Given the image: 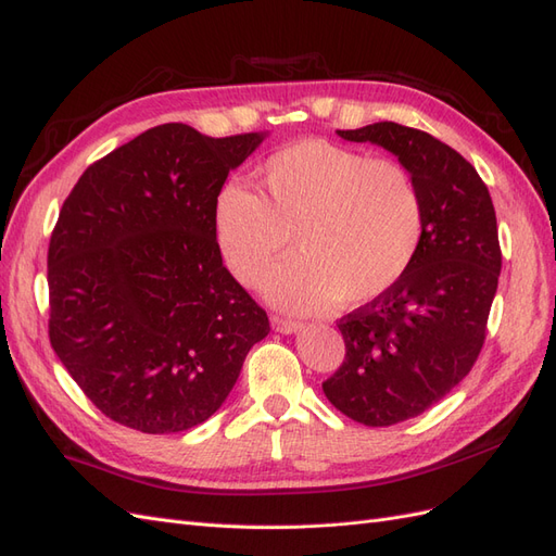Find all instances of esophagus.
<instances>
[{
    "instance_id": "esophagus-1",
    "label": "esophagus",
    "mask_w": 556,
    "mask_h": 556,
    "mask_svg": "<svg viewBox=\"0 0 556 556\" xmlns=\"http://www.w3.org/2000/svg\"><path fill=\"white\" fill-rule=\"evenodd\" d=\"M270 320H273V328H275L277 332H283V334H289V332H298V330L302 328L300 320L286 318V316H279V314H275Z\"/></svg>"
}]
</instances>
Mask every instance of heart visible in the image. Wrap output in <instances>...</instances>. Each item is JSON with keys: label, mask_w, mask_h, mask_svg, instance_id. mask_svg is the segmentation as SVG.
I'll use <instances>...</instances> for the list:
<instances>
[{"label": "heart", "mask_w": 556, "mask_h": 556, "mask_svg": "<svg viewBox=\"0 0 556 556\" xmlns=\"http://www.w3.org/2000/svg\"><path fill=\"white\" fill-rule=\"evenodd\" d=\"M263 195L224 185L212 205L214 240L230 275L256 283L291 242L295 256L265 275V293L291 309L363 307L414 263L425 228L422 191L397 159L298 140L265 159Z\"/></svg>", "instance_id": "heart-1"}]
</instances>
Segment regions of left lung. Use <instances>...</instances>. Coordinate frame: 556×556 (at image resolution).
Instances as JSON below:
<instances>
[{
	"mask_svg": "<svg viewBox=\"0 0 556 556\" xmlns=\"http://www.w3.org/2000/svg\"><path fill=\"white\" fill-rule=\"evenodd\" d=\"M337 134L395 154L425 203L414 263L386 295L339 318L346 355L324 381L344 416L390 427L443 400L478 361L501 273L496 214L476 168L439 138L397 122Z\"/></svg>",
	"mask_w": 556,
	"mask_h": 556,
	"instance_id": "8db88e82",
	"label": "left lung"
}]
</instances>
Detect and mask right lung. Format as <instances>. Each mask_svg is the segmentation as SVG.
Wrapping results in <instances>:
<instances>
[{
    "label": "right lung",
    "mask_w": 556,
    "mask_h": 556,
    "mask_svg": "<svg viewBox=\"0 0 556 556\" xmlns=\"http://www.w3.org/2000/svg\"><path fill=\"white\" fill-rule=\"evenodd\" d=\"M265 134L159 124L89 166L48 247L50 346L103 416L142 434L205 422L270 332L214 240L212 205Z\"/></svg>",
    "instance_id": "1"
}]
</instances>
